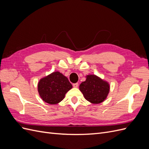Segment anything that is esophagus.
Instances as JSON below:
<instances>
[{
  "mask_svg": "<svg viewBox=\"0 0 149 149\" xmlns=\"http://www.w3.org/2000/svg\"><path fill=\"white\" fill-rule=\"evenodd\" d=\"M73 86L74 88H78V83H74V84H73Z\"/></svg>",
  "mask_w": 149,
  "mask_h": 149,
  "instance_id": "esophagus-1",
  "label": "esophagus"
}]
</instances>
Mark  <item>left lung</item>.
Wrapping results in <instances>:
<instances>
[{
  "label": "left lung",
  "mask_w": 149,
  "mask_h": 149,
  "mask_svg": "<svg viewBox=\"0 0 149 149\" xmlns=\"http://www.w3.org/2000/svg\"><path fill=\"white\" fill-rule=\"evenodd\" d=\"M79 89L86 100L93 104L104 101L109 91V85L96 75H88L79 85Z\"/></svg>",
  "instance_id": "8db88e82"
}]
</instances>
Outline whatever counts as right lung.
<instances>
[{"instance_id":"right-lung-1","label":"right lung","mask_w":149,"mask_h":149,"mask_svg":"<svg viewBox=\"0 0 149 149\" xmlns=\"http://www.w3.org/2000/svg\"><path fill=\"white\" fill-rule=\"evenodd\" d=\"M71 88L72 85L68 78L58 71L41 79L38 84L40 97L49 104H56L61 101Z\"/></svg>"}]
</instances>
